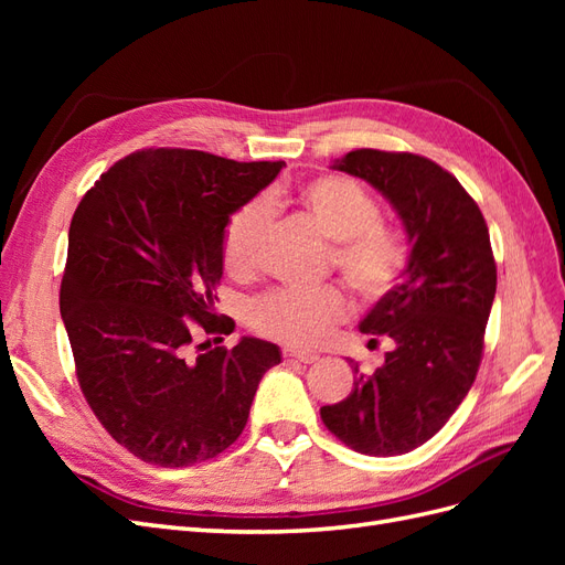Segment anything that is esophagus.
<instances>
[{
  "label": "esophagus",
  "mask_w": 565,
  "mask_h": 565,
  "mask_svg": "<svg viewBox=\"0 0 565 565\" xmlns=\"http://www.w3.org/2000/svg\"><path fill=\"white\" fill-rule=\"evenodd\" d=\"M282 355L285 358H295V361H299V363H316L318 361V353L316 351H297V349H282Z\"/></svg>",
  "instance_id": "obj_1"
}]
</instances>
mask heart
I'll list each match as a JSON object with an SVG mask.
<instances>
[{
    "label": "heart",
    "instance_id": "heart-1",
    "mask_svg": "<svg viewBox=\"0 0 565 565\" xmlns=\"http://www.w3.org/2000/svg\"><path fill=\"white\" fill-rule=\"evenodd\" d=\"M285 200L280 191L256 198L233 212L224 228V264L247 276L259 264L273 210ZM303 216L332 243V264L365 299H380L398 280L405 245L396 231L380 221V204L361 183L347 177L306 181L292 198ZM349 313V301L334 285L320 289H273L254 301L252 322L266 337L295 347L318 344Z\"/></svg>",
    "mask_w": 565,
    "mask_h": 565
}]
</instances>
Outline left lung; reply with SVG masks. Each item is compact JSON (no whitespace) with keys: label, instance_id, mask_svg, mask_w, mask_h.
Returning a JSON list of instances; mask_svg holds the SVG:
<instances>
[{"label":"left lung","instance_id":"left-lung-1","mask_svg":"<svg viewBox=\"0 0 565 565\" xmlns=\"http://www.w3.org/2000/svg\"><path fill=\"white\" fill-rule=\"evenodd\" d=\"M332 169L367 181L401 216L409 259L361 332L391 337L382 367L320 407L322 424L355 452L403 455L436 436L469 393L498 289L486 218L461 183L415 152L351 150Z\"/></svg>","mask_w":565,"mask_h":565}]
</instances>
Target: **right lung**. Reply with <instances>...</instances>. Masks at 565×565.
I'll list each match as a JSON object with an SVG mask.
<instances>
[{
	"label": "right lung",
	"instance_id": "add662e5",
	"mask_svg": "<svg viewBox=\"0 0 565 565\" xmlns=\"http://www.w3.org/2000/svg\"><path fill=\"white\" fill-rule=\"evenodd\" d=\"M280 169L148 148L77 204L61 280L77 382L104 429L148 465L193 467L231 448L280 363V349L254 337L188 358L193 321L207 334L235 328L214 311L224 228Z\"/></svg>",
	"mask_w": 565,
	"mask_h": 565
}]
</instances>
